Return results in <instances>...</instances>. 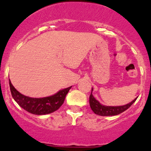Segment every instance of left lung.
<instances>
[{
    "instance_id": "obj_1",
    "label": "left lung",
    "mask_w": 151,
    "mask_h": 151,
    "mask_svg": "<svg viewBox=\"0 0 151 151\" xmlns=\"http://www.w3.org/2000/svg\"><path fill=\"white\" fill-rule=\"evenodd\" d=\"M92 91L89 97V103L91 106V109L95 114L101 116H112V115H117L119 114L122 113L123 112L126 111V109H129L133 103L137 100V98L134 99V100L129 104L123 105V106H104L100 104L96 99L93 97L92 94Z\"/></svg>"
}]
</instances>
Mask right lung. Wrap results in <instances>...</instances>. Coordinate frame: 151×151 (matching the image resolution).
<instances>
[{"mask_svg":"<svg viewBox=\"0 0 151 151\" xmlns=\"http://www.w3.org/2000/svg\"><path fill=\"white\" fill-rule=\"evenodd\" d=\"M11 93L14 101L25 110L33 115H46L55 112L64 102L66 94L71 87L60 90L55 95L44 98H30L17 91L9 80Z\"/></svg>","mask_w":151,"mask_h":151,"instance_id":"1","label":"right lung"}]
</instances>
